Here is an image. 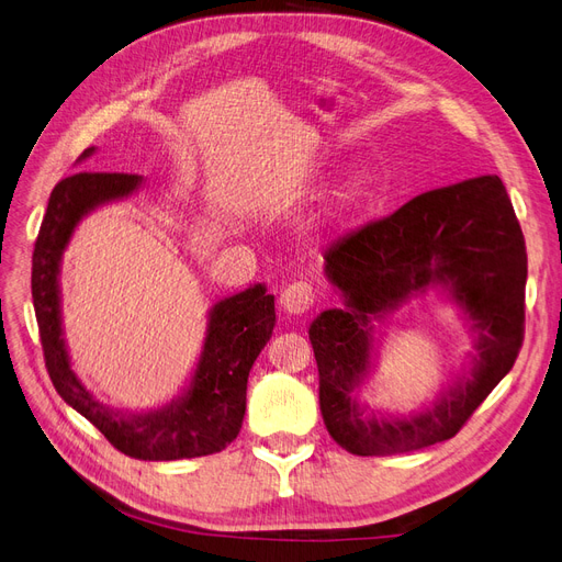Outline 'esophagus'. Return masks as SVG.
Instances as JSON below:
<instances>
[{
  "instance_id": "esophagus-1",
  "label": "esophagus",
  "mask_w": 562,
  "mask_h": 562,
  "mask_svg": "<svg viewBox=\"0 0 562 562\" xmlns=\"http://www.w3.org/2000/svg\"><path fill=\"white\" fill-rule=\"evenodd\" d=\"M316 293L310 281H293L281 291V307L288 314H304L314 307Z\"/></svg>"
}]
</instances>
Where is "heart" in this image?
<instances>
[{
    "instance_id": "b5f03b06",
    "label": "heart",
    "mask_w": 562,
    "mask_h": 562,
    "mask_svg": "<svg viewBox=\"0 0 562 562\" xmlns=\"http://www.w3.org/2000/svg\"><path fill=\"white\" fill-rule=\"evenodd\" d=\"M361 199V187L356 182H349L347 187H342V190L337 192L335 196V211L337 213H347L356 206V201Z\"/></svg>"
}]
</instances>
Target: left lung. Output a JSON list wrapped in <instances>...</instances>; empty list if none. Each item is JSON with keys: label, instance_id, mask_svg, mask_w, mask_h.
<instances>
[{"label": "left lung", "instance_id": "8db88e82", "mask_svg": "<svg viewBox=\"0 0 562 562\" xmlns=\"http://www.w3.org/2000/svg\"><path fill=\"white\" fill-rule=\"evenodd\" d=\"M323 260L349 307L323 312L310 328L328 434L361 457L413 452L459 434L514 368L525 337V236L502 180L481 176L424 192L337 239ZM431 280L453 288L480 330L472 375L429 414L363 420L350 391L367 367L369 318Z\"/></svg>", "mask_w": 562, "mask_h": 562}]
</instances>
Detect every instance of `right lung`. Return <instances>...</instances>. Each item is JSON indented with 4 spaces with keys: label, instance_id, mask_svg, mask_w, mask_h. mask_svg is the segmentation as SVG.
<instances>
[{
    "label": "right lung",
    "instance_id": "obj_1",
    "mask_svg": "<svg viewBox=\"0 0 562 562\" xmlns=\"http://www.w3.org/2000/svg\"><path fill=\"white\" fill-rule=\"evenodd\" d=\"M93 147L83 149L89 157ZM140 178L131 173L77 171L50 192L32 252V302H35L44 363L60 398L87 417L110 443L133 459L171 462L213 454L239 436L246 415L248 372L274 330V295L265 285L227 297L211 314L190 391L168 411L119 415L100 405L67 361L58 310V262L79 217L110 199L131 194Z\"/></svg>",
    "mask_w": 562,
    "mask_h": 562
}]
</instances>
